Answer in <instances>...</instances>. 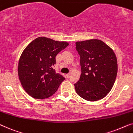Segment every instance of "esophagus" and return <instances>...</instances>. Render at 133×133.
Listing matches in <instances>:
<instances>
[{"label": "esophagus", "instance_id": "1", "mask_svg": "<svg viewBox=\"0 0 133 133\" xmlns=\"http://www.w3.org/2000/svg\"><path fill=\"white\" fill-rule=\"evenodd\" d=\"M70 74H66V77H67V78H68L70 77Z\"/></svg>", "mask_w": 133, "mask_h": 133}]
</instances>
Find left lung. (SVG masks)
Here are the masks:
<instances>
[{
    "mask_svg": "<svg viewBox=\"0 0 133 133\" xmlns=\"http://www.w3.org/2000/svg\"><path fill=\"white\" fill-rule=\"evenodd\" d=\"M81 74L74 84L76 92L84 100L103 98L112 89L117 74V61L108 45L98 39L76 42Z\"/></svg>",
    "mask_w": 133,
    "mask_h": 133,
    "instance_id": "1",
    "label": "left lung"
}]
</instances>
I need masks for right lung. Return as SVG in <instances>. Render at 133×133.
<instances>
[{
    "label": "right lung",
    "instance_id": "right-lung-1",
    "mask_svg": "<svg viewBox=\"0 0 133 133\" xmlns=\"http://www.w3.org/2000/svg\"><path fill=\"white\" fill-rule=\"evenodd\" d=\"M69 45L66 42L39 37L28 44L21 55L18 75L23 88L35 98L54 95L65 79L54 68L56 56Z\"/></svg>",
    "mask_w": 133,
    "mask_h": 133
}]
</instances>
